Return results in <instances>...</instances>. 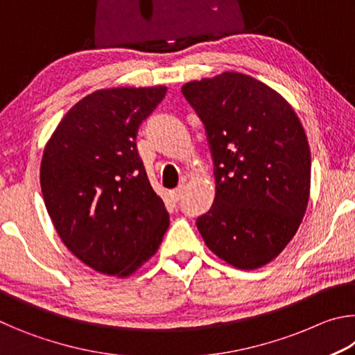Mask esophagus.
I'll use <instances>...</instances> for the list:
<instances>
[{"instance_id":"1","label":"esophagus","mask_w":355,"mask_h":355,"mask_svg":"<svg viewBox=\"0 0 355 355\" xmlns=\"http://www.w3.org/2000/svg\"><path fill=\"white\" fill-rule=\"evenodd\" d=\"M183 189H184V186H183V184H180L178 188L173 189V191H172V197H173V199L178 200L180 197H182V194H183Z\"/></svg>"}]
</instances>
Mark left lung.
Wrapping results in <instances>:
<instances>
[{"instance_id": "obj_1", "label": "left lung", "mask_w": 355, "mask_h": 355, "mask_svg": "<svg viewBox=\"0 0 355 355\" xmlns=\"http://www.w3.org/2000/svg\"><path fill=\"white\" fill-rule=\"evenodd\" d=\"M182 92L205 125L214 161V203L197 228L230 266L261 268L307 211L311 156L302 123L279 92L238 71L189 81Z\"/></svg>"}]
</instances>
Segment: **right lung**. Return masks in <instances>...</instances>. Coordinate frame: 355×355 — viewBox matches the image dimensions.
<instances>
[{
	"label": "right lung",
	"mask_w": 355,
	"mask_h": 355,
	"mask_svg": "<svg viewBox=\"0 0 355 355\" xmlns=\"http://www.w3.org/2000/svg\"><path fill=\"white\" fill-rule=\"evenodd\" d=\"M167 87H111L71 106L40 163L46 211L71 254L128 277L158 250L169 214L137 153L136 135Z\"/></svg>",
	"instance_id": "1"
}]
</instances>
